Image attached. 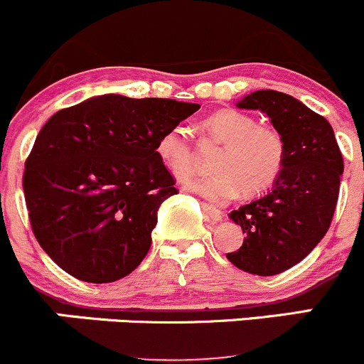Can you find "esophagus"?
Listing matches in <instances>:
<instances>
[{
  "label": "esophagus",
  "mask_w": 364,
  "mask_h": 364,
  "mask_svg": "<svg viewBox=\"0 0 364 364\" xmlns=\"http://www.w3.org/2000/svg\"><path fill=\"white\" fill-rule=\"evenodd\" d=\"M201 208H203V212L212 219V221H223V218H225V214H223L219 208L212 207V205H208V203L201 205Z\"/></svg>",
  "instance_id": "esophagus-1"
}]
</instances>
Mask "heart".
Masks as SVG:
<instances>
[{
    "instance_id": "1",
    "label": "heart",
    "mask_w": 364,
    "mask_h": 364,
    "mask_svg": "<svg viewBox=\"0 0 364 364\" xmlns=\"http://www.w3.org/2000/svg\"><path fill=\"white\" fill-rule=\"evenodd\" d=\"M212 139L223 143L212 170L187 183V191L208 201L230 200L240 191L242 196H258L274 186L283 170L287 143L282 132L260 125L251 114L237 109H219L203 122ZM157 157L178 181H186L196 170V154L182 129L161 134L156 145Z\"/></svg>"
}]
</instances>
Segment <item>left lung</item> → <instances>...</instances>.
I'll return each mask as SVG.
<instances>
[{"mask_svg": "<svg viewBox=\"0 0 364 364\" xmlns=\"http://www.w3.org/2000/svg\"><path fill=\"white\" fill-rule=\"evenodd\" d=\"M237 107L267 114L285 138L287 157L272 189L230 214L246 239L226 258L250 274L274 276L308 257L329 230L343 157L329 122L292 95L258 90Z\"/></svg>", "mask_w": 364, "mask_h": 364, "instance_id": "obj_1", "label": "left lung"}]
</instances>
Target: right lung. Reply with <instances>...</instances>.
I'll return each mask as SVG.
<instances>
[{"mask_svg": "<svg viewBox=\"0 0 364 364\" xmlns=\"http://www.w3.org/2000/svg\"><path fill=\"white\" fill-rule=\"evenodd\" d=\"M198 109L107 93L46 122L23 189L31 230L58 267L81 282L111 283L141 264L161 203L177 194L157 139Z\"/></svg>", "mask_w": 364, "mask_h": 364, "instance_id": "add662e5", "label": "right lung"}]
</instances>
